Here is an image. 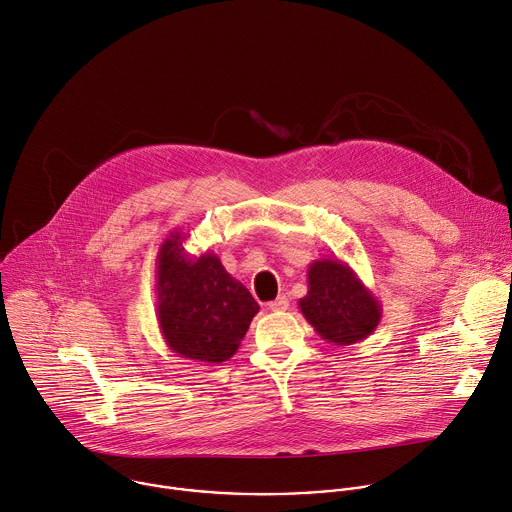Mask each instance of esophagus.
<instances>
[{
	"instance_id": "1",
	"label": "esophagus",
	"mask_w": 512,
	"mask_h": 512,
	"mask_svg": "<svg viewBox=\"0 0 512 512\" xmlns=\"http://www.w3.org/2000/svg\"><path fill=\"white\" fill-rule=\"evenodd\" d=\"M267 307L271 309V311H285L287 307H289V301L285 299V297H277L275 301H271V303H267Z\"/></svg>"
}]
</instances>
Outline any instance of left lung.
<instances>
[{"mask_svg": "<svg viewBox=\"0 0 512 512\" xmlns=\"http://www.w3.org/2000/svg\"><path fill=\"white\" fill-rule=\"evenodd\" d=\"M307 323L325 342L342 348L376 331L382 303L356 271L339 259H317L307 269V295L299 299Z\"/></svg>", "mask_w": 512, "mask_h": 512, "instance_id": "1", "label": "left lung"}]
</instances>
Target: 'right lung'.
I'll return each instance as SVG.
<instances>
[{
  "instance_id": "right-lung-1",
  "label": "right lung",
  "mask_w": 512,
  "mask_h": 512,
  "mask_svg": "<svg viewBox=\"0 0 512 512\" xmlns=\"http://www.w3.org/2000/svg\"><path fill=\"white\" fill-rule=\"evenodd\" d=\"M189 235L175 229L156 255V319L168 350L211 366L235 356L259 305L221 259L185 249Z\"/></svg>"
}]
</instances>
